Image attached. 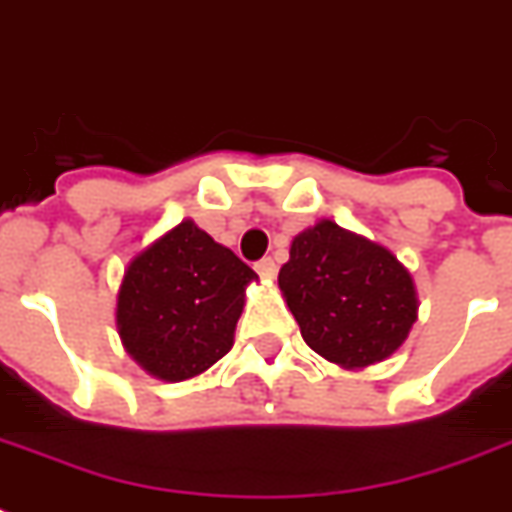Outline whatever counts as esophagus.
Wrapping results in <instances>:
<instances>
[{
	"label": "esophagus",
	"mask_w": 512,
	"mask_h": 512,
	"mask_svg": "<svg viewBox=\"0 0 512 512\" xmlns=\"http://www.w3.org/2000/svg\"><path fill=\"white\" fill-rule=\"evenodd\" d=\"M255 271L263 276V279H276V263H273L271 257H265V260H260V263L255 265Z\"/></svg>",
	"instance_id": "34e87169"
}]
</instances>
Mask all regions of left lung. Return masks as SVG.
Wrapping results in <instances>:
<instances>
[{"label": "left lung", "instance_id": "8db88e82", "mask_svg": "<svg viewBox=\"0 0 512 512\" xmlns=\"http://www.w3.org/2000/svg\"><path fill=\"white\" fill-rule=\"evenodd\" d=\"M279 289L303 340L342 369H366L393 356L420 311L406 265L335 220H319L292 239Z\"/></svg>", "mask_w": 512, "mask_h": 512}]
</instances>
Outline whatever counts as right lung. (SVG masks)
<instances>
[{
  "label": "right lung",
  "mask_w": 512,
  "mask_h": 512,
  "mask_svg": "<svg viewBox=\"0 0 512 512\" xmlns=\"http://www.w3.org/2000/svg\"><path fill=\"white\" fill-rule=\"evenodd\" d=\"M252 281L247 263L185 217L124 268L116 292L124 350L156 380L199 377L233 348Z\"/></svg>",
  "instance_id": "1"
}]
</instances>
